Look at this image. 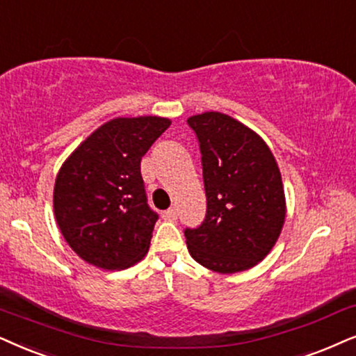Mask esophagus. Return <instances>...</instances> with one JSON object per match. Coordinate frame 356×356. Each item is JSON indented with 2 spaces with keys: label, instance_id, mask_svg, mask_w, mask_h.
<instances>
[{
  "label": "esophagus",
  "instance_id": "34e87169",
  "mask_svg": "<svg viewBox=\"0 0 356 356\" xmlns=\"http://www.w3.org/2000/svg\"><path fill=\"white\" fill-rule=\"evenodd\" d=\"M164 217L168 220H175V218H177V210H175L174 207H170V209L164 211Z\"/></svg>",
  "mask_w": 356,
  "mask_h": 356
}]
</instances>
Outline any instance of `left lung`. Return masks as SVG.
<instances>
[{"mask_svg":"<svg viewBox=\"0 0 356 356\" xmlns=\"http://www.w3.org/2000/svg\"><path fill=\"white\" fill-rule=\"evenodd\" d=\"M187 123L199 139L207 195L200 227L186 228L188 253L215 273L246 271L281 235L286 197L271 149L232 116L207 111Z\"/></svg>","mask_w":356,"mask_h":356,"instance_id":"obj_1","label":"left lung"}]
</instances>
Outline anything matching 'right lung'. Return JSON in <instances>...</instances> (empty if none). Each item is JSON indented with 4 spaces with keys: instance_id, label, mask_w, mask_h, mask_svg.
Returning a JSON list of instances; mask_svg holds the SVG:
<instances>
[{
    "instance_id": "1",
    "label": "right lung",
    "mask_w": 356,
    "mask_h": 356,
    "mask_svg": "<svg viewBox=\"0 0 356 356\" xmlns=\"http://www.w3.org/2000/svg\"><path fill=\"white\" fill-rule=\"evenodd\" d=\"M169 126L170 120L161 116L115 118L62 164L54 213L83 261L115 271L145 258L157 213L147 205L141 159Z\"/></svg>"
}]
</instances>
